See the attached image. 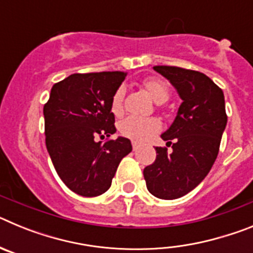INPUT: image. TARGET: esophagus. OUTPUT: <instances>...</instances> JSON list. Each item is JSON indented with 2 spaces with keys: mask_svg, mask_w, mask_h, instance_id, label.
Segmentation results:
<instances>
[{
  "mask_svg": "<svg viewBox=\"0 0 253 253\" xmlns=\"http://www.w3.org/2000/svg\"><path fill=\"white\" fill-rule=\"evenodd\" d=\"M131 146H133V151H137L138 149V143L137 142H131Z\"/></svg>",
  "mask_w": 253,
  "mask_h": 253,
  "instance_id": "esophagus-1",
  "label": "esophagus"
}]
</instances>
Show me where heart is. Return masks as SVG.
I'll return each mask as SVG.
<instances>
[{
	"instance_id": "heart-1",
	"label": "heart",
	"mask_w": 253,
	"mask_h": 253,
	"mask_svg": "<svg viewBox=\"0 0 253 253\" xmlns=\"http://www.w3.org/2000/svg\"><path fill=\"white\" fill-rule=\"evenodd\" d=\"M147 92L156 102H165L169 97V86L166 82L158 78H149L143 84ZM125 88L123 86L118 87L111 97L110 109L115 116H120L124 113ZM161 122L157 118H142V116H128L119 123V131L122 135L133 139L135 142H146L151 139L154 134L161 129Z\"/></svg>"
}]
</instances>
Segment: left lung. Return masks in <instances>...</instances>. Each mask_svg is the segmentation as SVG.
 <instances>
[{
	"label": "left lung",
	"mask_w": 253,
	"mask_h": 253,
	"mask_svg": "<svg viewBox=\"0 0 253 253\" xmlns=\"http://www.w3.org/2000/svg\"><path fill=\"white\" fill-rule=\"evenodd\" d=\"M153 69L171 82L182 102L171 126L161 135L172 152L156 147V161L143 175L152 195L172 200L195 189L215 162L227 125L224 95L198 71L171 66Z\"/></svg>",
	"instance_id": "8db88e82"
}]
</instances>
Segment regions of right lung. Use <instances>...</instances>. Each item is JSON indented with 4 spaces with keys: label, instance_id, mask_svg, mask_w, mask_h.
Returning a JSON list of instances; mask_svg holds the SVG:
<instances>
[{
    "label": "right lung",
    "instance_id": "obj_1",
    "mask_svg": "<svg viewBox=\"0 0 253 253\" xmlns=\"http://www.w3.org/2000/svg\"><path fill=\"white\" fill-rule=\"evenodd\" d=\"M125 76L75 73L51 87L44 105L48 153L60 180L78 195L92 198L107 191L120 161L131 152L128 138L96 140L116 131L110 102Z\"/></svg>",
    "mask_w": 253,
    "mask_h": 253
}]
</instances>
